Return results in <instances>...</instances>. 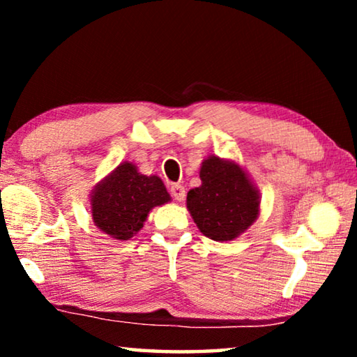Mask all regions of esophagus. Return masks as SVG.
<instances>
[{"label":"esophagus","instance_id":"1","mask_svg":"<svg viewBox=\"0 0 357 357\" xmlns=\"http://www.w3.org/2000/svg\"><path fill=\"white\" fill-rule=\"evenodd\" d=\"M170 193H172V197L177 199V202H183L185 199V187L180 183H174L172 187H170Z\"/></svg>","mask_w":357,"mask_h":357}]
</instances>
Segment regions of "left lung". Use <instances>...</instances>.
Masks as SVG:
<instances>
[{"label": "left lung", "mask_w": 357, "mask_h": 357, "mask_svg": "<svg viewBox=\"0 0 357 357\" xmlns=\"http://www.w3.org/2000/svg\"><path fill=\"white\" fill-rule=\"evenodd\" d=\"M202 185L187 195V208L203 236L237 238L260 214V192L236 160L209 155L199 167Z\"/></svg>", "instance_id": "left-lung-1"}]
</instances>
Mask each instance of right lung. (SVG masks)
<instances>
[{"label":"right lung","instance_id":"obj_1","mask_svg":"<svg viewBox=\"0 0 357 357\" xmlns=\"http://www.w3.org/2000/svg\"><path fill=\"white\" fill-rule=\"evenodd\" d=\"M170 202L158 175H143L133 162H121L91 193L92 221L116 241H130L144 226L154 206Z\"/></svg>","mask_w":357,"mask_h":357}]
</instances>
